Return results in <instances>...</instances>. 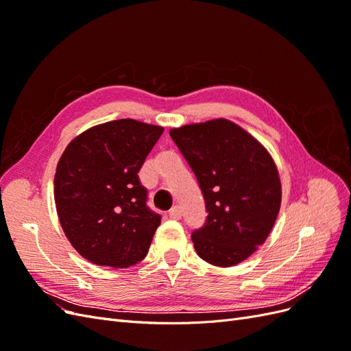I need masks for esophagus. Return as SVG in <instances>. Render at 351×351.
<instances>
[{
	"label": "esophagus",
	"instance_id": "esophagus-1",
	"mask_svg": "<svg viewBox=\"0 0 351 351\" xmlns=\"http://www.w3.org/2000/svg\"><path fill=\"white\" fill-rule=\"evenodd\" d=\"M168 214L173 219H180V218H182V209H180V206H174V208L169 209Z\"/></svg>",
	"mask_w": 351,
	"mask_h": 351
}]
</instances>
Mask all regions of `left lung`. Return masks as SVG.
Wrapping results in <instances>:
<instances>
[{"label":"left lung","mask_w":351,"mask_h":351,"mask_svg":"<svg viewBox=\"0 0 351 351\" xmlns=\"http://www.w3.org/2000/svg\"><path fill=\"white\" fill-rule=\"evenodd\" d=\"M197 178L206 222L192 234L199 256L215 267L246 261L268 239L281 206L271 154L236 123L215 119L169 130Z\"/></svg>","instance_id":"1"}]
</instances>
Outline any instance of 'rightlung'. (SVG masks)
I'll use <instances>...</instances> for the list:
<instances>
[{"mask_svg": "<svg viewBox=\"0 0 351 351\" xmlns=\"http://www.w3.org/2000/svg\"><path fill=\"white\" fill-rule=\"evenodd\" d=\"M164 127L133 119L93 125L57 164L54 199L62 231L80 256L127 268L149 250L161 217L146 206L137 173Z\"/></svg>", "mask_w": 351, "mask_h": 351, "instance_id": "add662e5", "label": "right lung"}]
</instances>
